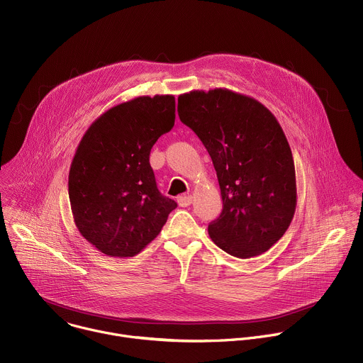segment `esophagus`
<instances>
[{"label":"esophagus","mask_w":363,"mask_h":363,"mask_svg":"<svg viewBox=\"0 0 363 363\" xmlns=\"http://www.w3.org/2000/svg\"><path fill=\"white\" fill-rule=\"evenodd\" d=\"M192 203V196L191 195H181L178 196V205L179 206H189Z\"/></svg>","instance_id":"esophagus-1"}]
</instances>
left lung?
I'll use <instances>...</instances> for the list:
<instances>
[{
  "instance_id": "obj_1",
  "label": "left lung",
  "mask_w": 363,
  "mask_h": 363,
  "mask_svg": "<svg viewBox=\"0 0 363 363\" xmlns=\"http://www.w3.org/2000/svg\"><path fill=\"white\" fill-rule=\"evenodd\" d=\"M178 115L216 171L223 208L209 236L236 258L267 252L296 208L294 158L277 118L257 99L223 88L179 95Z\"/></svg>"
}]
</instances>
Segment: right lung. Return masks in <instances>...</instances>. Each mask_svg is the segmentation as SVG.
<instances>
[{"instance_id":"add662e5","label":"right lung","mask_w":363,"mask_h":363,"mask_svg":"<svg viewBox=\"0 0 363 363\" xmlns=\"http://www.w3.org/2000/svg\"><path fill=\"white\" fill-rule=\"evenodd\" d=\"M174 123L172 95L138 96L104 112L82 137L68 195L78 230L102 254L135 257L177 208L158 191L150 164L151 148Z\"/></svg>"}]
</instances>
